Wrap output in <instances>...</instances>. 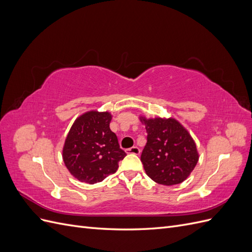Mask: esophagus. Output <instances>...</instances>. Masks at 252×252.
I'll list each match as a JSON object with an SVG mask.
<instances>
[{
	"instance_id": "esophagus-1",
	"label": "esophagus",
	"mask_w": 252,
	"mask_h": 252,
	"mask_svg": "<svg viewBox=\"0 0 252 252\" xmlns=\"http://www.w3.org/2000/svg\"><path fill=\"white\" fill-rule=\"evenodd\" d=\"M126 154H128V155H136V156H138V155L141 154V150H140L139 147L133 146V147H131V148L126 149Z\"/></svg>"
}]
</instances>
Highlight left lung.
<instances>
[{"instance_id": "left-lung-1", "label": "left lung", "mask_w": 252, "mask_h": 252, "mask_svg": "<svg viewBox=\"0 0 252 252\" xmlns=\"http://www.w3.org/2000/svg\"><path fill=\"white\" fill-rule=\"evenodd\" d=\"M147 131L141 161L148 177L158 184L177 185L184 182L199 161L191 135L172 118L140 117Z\"/></svg>"}]
</instances>
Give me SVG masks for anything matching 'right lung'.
<instances>
[{
  "label": "right lung",
  "mask_w": 252,
  "mask_h": 252,
  "mask_svg": "<svg viewBox=\"0 0 252 252\" xmlns=\"http://www.w3.org/2000/svg\"><path fill=\"white\" fill-rule=\"evenodd\" d=\"M111 113L91 110L74 121L63 147V161L75 179L87 184L102 182L116 172L126 157L110 130Z\"/></svg>",
  "instance_id": "1"
}]
</instances>
